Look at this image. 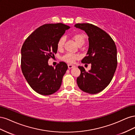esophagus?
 Returning <instances> with one entry per match:
<instances>
[{"instance_id": "obj_1", "label": "esophagus", "mask_w": 135, "mask_h": 135, "mask_svg": "<svg viewBox=\"0 0 135 135\" xmlns=\"http://www.w3.org/2000/svg\"><path fill=\"white\" fill-rule=\"evenodd\" d=\"M75 68V66H74V65H71V64H69V65H68V68H69V69H72V68Z\"/></svg>"}]
</instances>
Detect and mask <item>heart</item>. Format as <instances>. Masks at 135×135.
Here are the masks:
<instances>
[{"instance_id": "heart-1", "label": "heart", "mask_w": 135, "mask_h": 135, "mask_svg": "<svg viewBox=\"0 0 135 135\" xmlns=\"http://www.w3.org/2000/svg\"><path fill=\"white\" fill-rule=\"evenodd\" d=\"M73 38L78 44L79 47L83 46L85 42V36L82 33H76L73 35ZM65 42V38L64 36L61 37L57 42V48L59 50H62L64 46ZM79 58V56L76 54H72L70 53H68L63 57L64 60L69 63H73L74 61Z\"/></svg>"}]
</instances>
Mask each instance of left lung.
I'll list each match as a JSON object with an SVG mask.
<instances>
[{"label":"left lung","mask_w":135,"mask_h":135,"mask_svg":"<svg viewBox=\"0 0 135 135\" xmlns=\"http://www.w3.org/2000/svg\"><path fill=\"white\" fill-rule=\"evenodd\" d=\"M74 26L84 30L88 36L87 56L81 62L91 64V69L88 72L83 66H78L81 73L76 79L77 84L84 92L98 93L109 84L116 70L115 44L108 34L92 24L77 23Z\"/></svg>","instance_id":"1"}]
</instances>
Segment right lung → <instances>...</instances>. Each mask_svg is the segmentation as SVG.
Listing matches in <instances>:
<instances>
[{
  "label": "right lung",
  "mask_w": 135,
  "mask_h": 135,
  "mask_svg": "<svg viewBox=\"0 0 135 135\" xmlns=\"http://www.w3.org/2000/svg\"><path fill=\"white\" fill-rule=\"evenodd\" d=\"M70 27L61 23L46 24L32 32L22 45V73L32 89L40 95H52L61 87L67 64L60 62L54 68L48 61L57 53L59 39Z\"/></svg>",
  "instance_id": "add662e5"
}]
</instances>
